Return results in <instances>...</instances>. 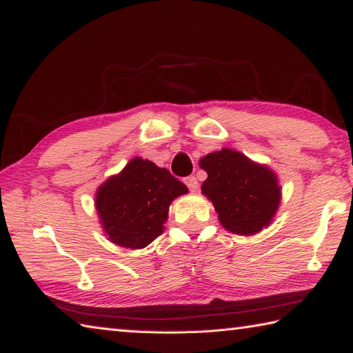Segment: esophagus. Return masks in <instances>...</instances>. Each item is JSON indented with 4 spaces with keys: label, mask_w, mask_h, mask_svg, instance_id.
<instances>
[{
    "label": "esophagus",
    "mask_w": 353,
    "mask_h": 353,
    "mask_svg": "<svg viewBox=\"0 0 353 353\" xmlns=\"http://www.w3.org/2000/svg\"><path fill=\"white\" fill-rule=\"evenodd\" d=\"M184 183H185V185H188V188H189L192 192H196V190H198V188H199L198 179H196L195 176H188V178H184Z\"/></svg>",
    "instance_id": "obj_1"
}]
</instances>
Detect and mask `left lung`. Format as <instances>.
<instances>
[{"mask_svg":"<svg viewBox=\"0 0 353 353\" xmlns=\"http://www.w3.org/2000/svg\"><path fill=\"white\" fill-rule=\"evenodd\" d=\"M208 172L201 192L208 196L225 230L255 235L268 228L281 203V185L274 170L234 149L212 152L199 159Z\"/></svg>","mask_w":353,"mask_h":353,"instance_id":"obj_1","label":"left lung"}]
</instances>
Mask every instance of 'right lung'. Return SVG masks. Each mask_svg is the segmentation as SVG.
<instances>
[{"instance_id":"right-lung-1","label":"right lung","mask_w":353,"mask_h":353,"mask_svg":"<svg viewBox=\"0 0 353 353\" xmlns=\"http://www.w3.org/2000/svg\"><path fill=\"white\" fill-rule=\"evenodd\" d=\"M188 192L168 169L132 158L97 189L95 208L103 232L119 248L143 249L163 234L172 201Z\"/></svg>"}]
</instances>
